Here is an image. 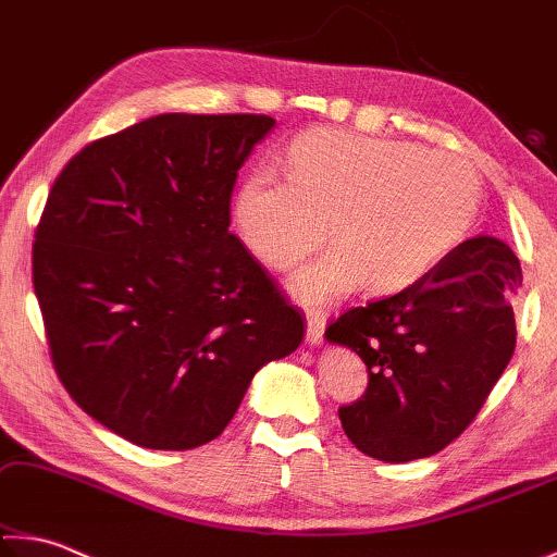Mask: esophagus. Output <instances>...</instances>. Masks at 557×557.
<instances>
[{
    "label": "esophagus",
    "instance_id": "obj_1",
    "mask_svg": "<svg viewBox=\"0 0 557 557\" xmlns=\"http://www.w3.org/2000/svg\"><path fill=\"white\" fill-rule=\"evenodd\" d=\"M307 338L312 344H319L324 338V317L319 312H309L307 317Z\"/></svg>",
    "mask_w": 557,
    "mask_h": 557
}]
</instances>
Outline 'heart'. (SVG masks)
I'll list each match as a JSON object with an SVG mask.
<instances>
[{
	"label": "heart",
	"mask_w": 557,
	"mask_h": 557,
	"mask_svg": "<svg viewBox=\"0 0 557 557\" xmlns=\"http://www.w3.org/2000/svg\"><path fill=\"white\" fill-rule=\"evenodd\" d=\"M482 199L467 159L420 145L314 129L289 147V178L260 164L235 194V228L270 270L292 280L305 307L334 305L363 282L391 295L414 285L465 240Z\"/></svg>",
	"instance_id": "1"
}]
</instances>
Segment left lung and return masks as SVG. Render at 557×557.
<instances>
[{
    "label": "left lung",
    "mask_w": 557,
    "mask_h": 557,
    "mask_svg": "<svg viewBox=\"0 0 557 557\" xmlns=\"http://www.w3.org/2000/svg\"><path fill=\"white\" fill-rule=\"evenodd\" d=\"M521 282L513 250L476 235L398 295L329 322V342L369 366L366 393L338 408L348 440L383 461L430 457L457 440L511 361Z\"/></svg>",
    "instance_id": "obj_1"
}]
</instances>
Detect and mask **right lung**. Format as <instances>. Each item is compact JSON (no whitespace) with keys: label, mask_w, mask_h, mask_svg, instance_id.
<instances>
[{"label":"right lung","mask_w":557,"mask_h":557,"mask_svg":"<svg viewBox=\"0 0 557 557\" xmlns=\"http://www.w3.org/2000/svg\"><path fill=\"white\" fill-rule=\"evenodd\" d=\"M270 115L169 112L75 154L46 199L32 270L55 375L115 435L194 449L221 435L305 314L231 225Z\"/></svg>","instance_id":"1"}]
</instances>
